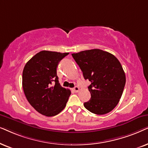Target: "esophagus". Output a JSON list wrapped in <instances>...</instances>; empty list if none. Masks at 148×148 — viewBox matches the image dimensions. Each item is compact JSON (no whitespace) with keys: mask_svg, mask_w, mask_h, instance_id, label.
<instances>
[{"mask_svg":"<svg viewBox=\"0 0 148 148\" xmlns=\"http://www.w3.org/2000/svg\"><path fill=\"white\" fill-rule=\"evenodd\" d=\"M79 90H80V88H79V87H78V86H76L74 88V91H75V92H76L79 91Z\"/></svg>","mask_w":148,"mask_h":148,"instance_id":"esophagus-1","label":"esophagus"}]
</instances>
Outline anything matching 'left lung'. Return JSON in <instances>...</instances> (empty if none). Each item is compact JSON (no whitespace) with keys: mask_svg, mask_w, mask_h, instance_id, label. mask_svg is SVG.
Here are the masks:
<instances>
[{"mask_svg":"<svg viewBox=\"0 0 148 148\" xmlns=\"http://www.w3.org/2000/svg\"><path fill=\"white\" fill-rule=\"evenodd\" d=\"M72 56L82 70L88 86L90 100L84 103L92 113L103 115L111 112L123 95L126 76L119 60L107 51L95 49Z\"/></svg>","mask_w":148,"mask_h":148,"instance_id":"1","label":"left lung"}]
</instances>
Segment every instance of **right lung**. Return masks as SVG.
<instances>
[{"label":"right lung","instance_id":"add662e5","mask_svg":"<svg viewBox=\"0 0 148 148\" xmlns=\"http://www.w3.org/2000/svg\"><path fill=\"white\" fill-rule=\"evenodd\" d=\"M68 54L40 51L23 68L22 86L26 99L37 112L46 116L60 113L71 94L70 90L60 85L57 75L59 62Z\"/></svg>","mask_w":148,"mask_h":148}]
</instances>
